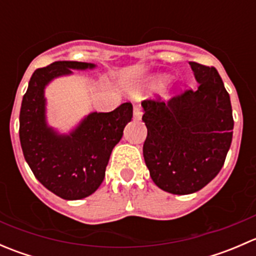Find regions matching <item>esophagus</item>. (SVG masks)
Here are the masks:
<instances>
[{
    "label": "esophagus",
    "mask_w": 256,
    "mask_h": 256,
    "mask_svg": "<svg viewBox=\"0 0 256 256\" xmlns=\"http://www.w3.org/2000/svg\"><path fill=\"white\" fill-rule=\"evenodd\" d=\"M141 116H142V112H141L140 105H135V106H134V118H135V120H140Z\"/></svg>",
    "instance_id": "esophagus-1"
}]
</instances>
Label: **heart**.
<instances>
[{"instance_id":"b5f03b06","label":"heart","mask_w":256,"mask_h":256,"mask_svg":"<svg viewBox=\"0 0 256 256\" xmlns=\"http://www.w3.org/2000/svg\"><path fill=\"white\" fill-rule=\"evenodd\" d=\"M164 80V76H158V78L156 79V82H162Z\"/></svg>"}]
</instances>
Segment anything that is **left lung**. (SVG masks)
<instances>
[{
	"label": "left lung",
	"instance_id": "obj_1",
	"mask_svg": "<svg viewBox=\"0 0 256 256\" xmlns=\"http://www.w3.org/2000/svg\"><path fill=\"white\" fill-rule=\"evenodd\" d=\"M190 66L197 90L168 102L144 100L147 128L144 158L154 184L172 194H190L207 186L223 167L233 138L230 98L214 66Z\"/></svg>",
	"mask_w": 256,
	"mask_h": 256
}]
</instances>
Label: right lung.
<instances>
[{
    "mask_svg": "<svg viewBox=\"0 0 256 256\" xmlns=\"http://www.w3.org/2000/svg\"><path fill=\"white\" fill-rule=\"evenodd\" d=\"M95 64L59 60L33 73L20 112L23 156L36 178L66 200H82L99 188L108 162L124 128L132 118V105L124 102L110 112H90L69 134L48 125L46 86L53 79L73 74L72 69H94Z\"/></svg>",
    "mask_w": 256,
    "mask_h": 256,
    "instance_id": "1",
    "label": "right lung"
}]
</instances>
